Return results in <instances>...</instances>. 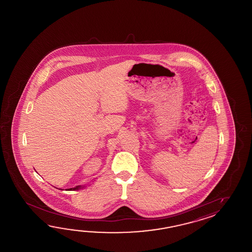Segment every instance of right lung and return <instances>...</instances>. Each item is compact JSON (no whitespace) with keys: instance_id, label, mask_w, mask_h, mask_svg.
Wrapping results in <instances>:
<instances>
[{"instance_id":"obj_1","label":"right lung","mask_w":252,"mask_h":252,"mask_svg":"<svg viewBox=\"0 0 252 252\" xmlns=\"http://www.w3.org/2000/svg\"><path fill=\"white\" fill-rule=\"evenodd\" d=\"M81 188V186H77V187H75V188H69L70 190H72V189H73V190H78V189H80Z\"/></svg>"}]
</instances>
